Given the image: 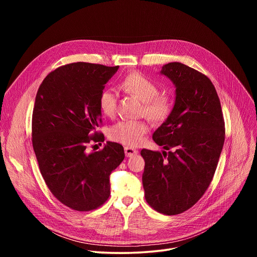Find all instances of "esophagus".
<instances>
[{
    "mask_svg": "<svg viewBox=\"0 0 257 257\" xmlns=\"http://www.w3.org/2000/svg\"><path fill=\"white\" fill-rule=\"evenodd\" d=\"M124 151H125V155H126L127 158H131V157H133V156L138 154V152L135 149L129 148V146H126V148L124 149Z\"/></svg>",
    "mask_w": 257,
    "mask_h": 257,
    "instance_id": "obj_1",
    "label": "esophagus"
}]
</instances>
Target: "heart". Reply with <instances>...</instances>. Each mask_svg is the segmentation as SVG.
<instances>
[{
    "label": "heart",
    "instance_id": "heart-1",
    "mask_svg": "<svg viewBox=\"0 0 257 257\" xmlns=\"http://www.w3.org/2000/svg\"><path fill=\"white\" fill-rule=\"evenodd\" d=\"M121 87L143 100L142 113L154 123H163L170 116L173 108V99L166 93H159L158 84L151 78L139 72H132L121 83ZM118 94L107 88L101 91L98 98V105L102 114L106 117H114L117 112ZM150 130V124L146 120H123L115 124L109 130L112 140L124 145H139L145 134Z\"/></svg>",
    "mask_w": 257,
    "mask_h": 257
}]
</instances>
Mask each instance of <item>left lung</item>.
I'll return each instance as SVG.
<instances>
[{
	"label": "left lung",
	"mask_w": 257,
	"mask_h": 257,
	"mask_svg": "<svg viewBox=\"0 0 257 257\" xmlns=\"http://www.w3.org/2000/svg\"><path fill=\"white\" fill-rule=\"evenodd\" d=\"M162 74L176 85L175 105L153 135L167 151L143 149L145 200L167 215L192 207L210 185L225 141V121L216 90L201 72L166 64Z\"/></svg>",
	"instance_id": "left-lung-1"
}]
</instances>
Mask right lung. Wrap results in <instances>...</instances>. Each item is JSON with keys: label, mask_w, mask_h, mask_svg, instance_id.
<instances>
[{"label": "right lung", "mask_w": 257, "mask_h": 257, "mask_svg": "<svg viewBox=\"0 0 257 257\" xmlns=\"http://www.w3.org/2000/svg\"><path fill=\"white\" fill-rule=\"evenodd\" d=\"M119 66L84 62L57 68L42 82L32 112V146L52 194L77 211L101 206L109 197V174L124 160L123 146L103 142L98 98ZM101 144V143H100Z\"/></svg>", "instance_id": "right-lung-1"}]
</instances>
